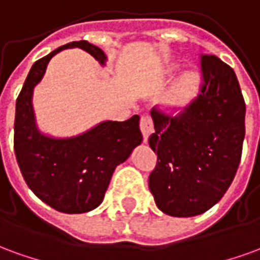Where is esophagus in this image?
I'll return each instance as SVG.
<instances>
[{
  "label": "esophagus",
  "mask_w": 260,
  "mask_h": 260,
  "mask_svg": "<svg viewBox=\"0 0 260 260\" xmlns=\"http://www.w3.org/2000/svg\"><path fill=\"white\" fill-rule=\"evenodd\" d=\"M139 125H141V131L143 134V141L146 142L149 135L153 132V119L150 115H142L141 121H139Z\"/></svg>",
  "instance_id": "obj_1"
}]
</instances>
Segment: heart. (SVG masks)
I'll return each mask as SVG.
<instances>
[{
	"instance_id": "b5f03b06",
	"label": "heart",
	"mask_w": 260,
	"mask_h": 260,
	"mask_svg": "<svg viewBox=\"0 0 260 260\" xmlns=\"http://www.w3.org/2000/svg\"><path fill=\"white\" fill-rule=\"evenodd\" d=\"M195 86H196V79L195 76H192V75H188L184 78V80L181 82L180 87H178V90H177V94H175V102L181 103V104H184L186 103L193 94V91H195Z\"/></svg>"
}]
</instances>
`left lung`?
Returning <instances> with one entry per match:
<instances>
[{"label": "left lung", "mask_w": 260, "mask_h": 260, "mask_svg": "<svg viewBox=\"0 0 260 260\" xmlns=\"http://www.w3.org/2000/svg\"><path fill=\"white\" fill-rule=\"evenodd\" d=\"M198 96L180 113L154 106L149 145L157 163L149 189L161 212L175 217L202 214L217 203L238 170L245 136V102L233 68L201 54ZM177 111V110H175Z\"/></svg>", "instance_id": "8db88e82"}]
</instances>
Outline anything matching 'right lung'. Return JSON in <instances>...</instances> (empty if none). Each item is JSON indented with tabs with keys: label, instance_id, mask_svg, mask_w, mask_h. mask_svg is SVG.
Masks as SVG:
<instances>
[{
	"label": "right lung",
	"instance_id": "right-lung-1",
	"mask_svg": "<svg viewBox=\"0 0 260 260\" xmlns=\"http://www.w3.org/2000/svg\"><path fill=\"white\" fill-rule=\"evenodd\" d=\"M79 47L104 64L106 55L80 40L61 46L36 61L16 99L14 126L15 156L20 173L33 193L62 213H85L104 199L114 170L141 145L139 115L126 121H106L83 135L53 139L42 135L31 107L33 87L42 80L50 59L65 48Z\"/></svg>",
	"mask_w": 260,
	"mask_h": 260
}]
</instances>
